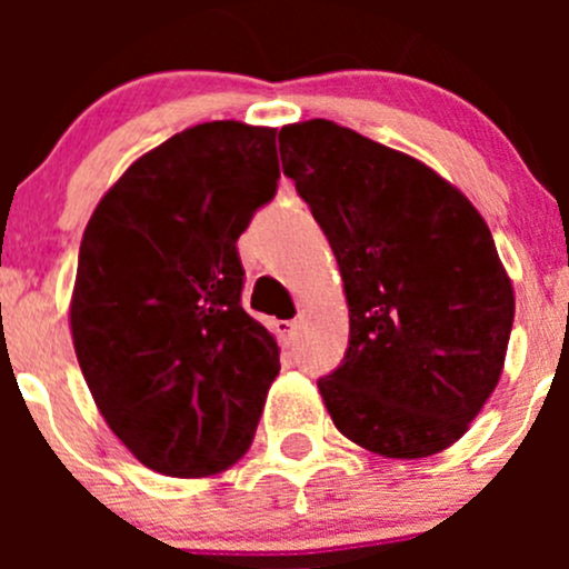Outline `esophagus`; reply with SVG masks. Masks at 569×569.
Masks as SVG:
<instances>
[{
    "label": "esophagus",
    "mask_w": 569,
    "mask_h": 569,
    "mask_svg": "<svg viewBox=\"0 0 569 569\" xmlns=\"http://www.w3.org/2000/svg\"><path fill=\"white\" fill-rule=\"evenodd\" d=\"M274 332H278L280 341H283V343H291V341H295L297 321H295V319H280V321H274Z\"/></svg>",
    "instance_id": "34e87169"
}]
</instances>
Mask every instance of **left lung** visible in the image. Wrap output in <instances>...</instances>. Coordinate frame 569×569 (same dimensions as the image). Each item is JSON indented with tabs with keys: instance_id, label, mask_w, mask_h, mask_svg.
<instances>
[{
	"instance_id": "1",
	"label": "left lung",
	"mask_w": 569,
	"mask_h": 569,
	"mask_svg": "<svg viewBox=\"0 0 569 569\" xmlns=\"http://www.w3.org/2000/svg\"><path fill=\"white\" fill-rule=\"evenodd\" d=\"M278 140L349 302L347 352L317 382L332 423L396 460L449 449L496 391L512 332L490 228L427 164L332 120Z\"/></svg>"
}]
</instances>
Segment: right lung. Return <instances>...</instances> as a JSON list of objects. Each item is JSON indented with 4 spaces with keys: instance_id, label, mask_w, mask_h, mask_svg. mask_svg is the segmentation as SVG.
Returning a JSON list of instances; mask_svg holds the SVG:
<instances>
[{
    "instance_id": "add662e5",
    "label": "right lung",
    "mask_w": 569,
    "mask_h": 569,
    "mask_svg": "<svg viewBox=\"0 0 569 569\" xmlns=\"http://www.w3.org/2000/svg\"><path fill=\"white\" fill-rule=\"evenodd\" d=\"M274 129L214 120L137 159L84 228L71 332L109 429L146 468L211 476L250 449L280 371L242 308L237 239L278 192Z\"/></svg>"
}]
</instances>
